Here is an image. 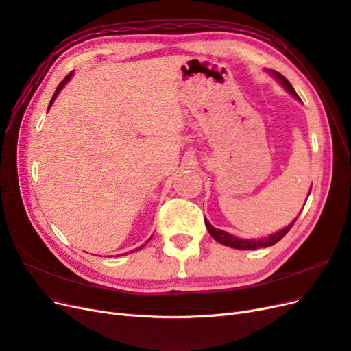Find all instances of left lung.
<instances>
[{"label": "left lung", "mask_w": 351, "mask_h": 351, "mask_svg": "<svg viewBox=\"0 0 351 351\" xmlns=\"http://www.w3.org/2000/svg\"><path fill=\"white\" fill-rule=\"evenodd\" d=\"M267 71L271 74V76H272L274 79H277V80L281 83V86H282L287 92H289V93L291 95V97H294L295 99L300 101L299 95H297L295 90L293 89L291 83H290L289 80H287V79L282 76V74H280L278 71H275V70H271V69H268ZM311 190H312V187H311ZM309 195H311V192H309ZM309 195H307V197H309ZM295 219H297V217H295L287 227L278 230L277 232H272V234H269L268 237H261V239H240V237H236V236L230 234V232H227V231H224V230H219V228L212 227L210 222H209L206 218H205V224H206V228H208V231H209V234H210L212 237H214L218 243L224 244V246H228V247H232V249H239V250H256V249L269 247V246H272V244L280 241V240L287 234V232L290 231V228L293 227Z\"/></svg>", "instance_id": "1"}]
</instances>
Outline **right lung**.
Wrapping results in <instances>:
<instances>
[{
  "label": "right lung",
  "mask_w": 351,
  "mask_h": 351,
  "mask_svg": "<svg viewBox=\"0 0 351 351\" xmlns=\"http://www.w3.org/2000/svg\"><path fill=\"white\" fill-rule=\"evenodd\" d=\"M71 77H73V71H71V73H70V74H69V76H67V77H66V79H64V80H62V82H61V83H60V84H58V88H57V90H56V93H54V95H52V98H51V102H49V107H48V110H49V108H51V105H52V104H54V101H56V98H57V97H58V93H60V92H61V90H62V88H64V86H66V84H67V83H69V82H70V79H71ZM149 240H151V239H149ZM149 240H147V241H149ZM147 241H146V243H147ZM142 247H143V246H142ZM142 247H139V249H142ZM136 250H137V249H136ZM132 252H134V250H132Z\"/></svg>",
  "instance_id": "1"
}]
</instances>
